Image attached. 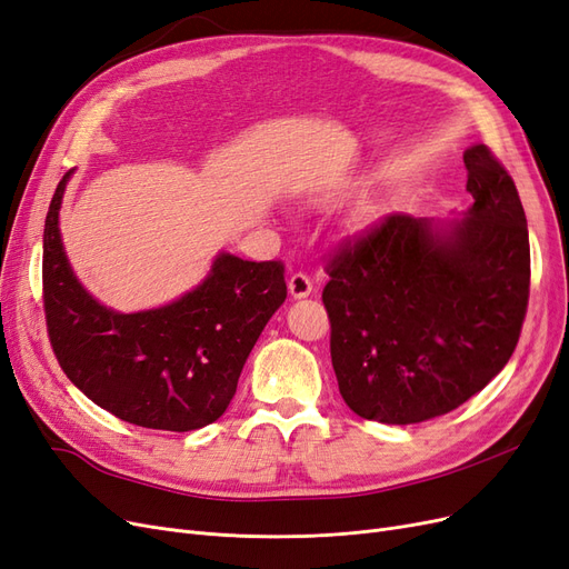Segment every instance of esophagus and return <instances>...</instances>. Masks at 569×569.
<instances>
[{
	"label": "esophagus",
	"mask_w": 569,
	"mask_h": 569,
	"mask_svg": "<svg viewBox=\"0 0 569 569\" xmlns=\"http://www.w3.org/2000/svg\"><path fill=\"white\" fill-rule=\"evenodd\" d=\"M287 284H289V293L293 299H306V297H310V291H312V280L301 270L293 272Z\"/></svg>",
	"instance_id": "obj_1"
}]
</instances>
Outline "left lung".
I'll return each mask as SVG.
<instances>
[{
	"instance_id": "obj_1",
	"label": "left lung",
	"mask_w": 569,
	"mask_h": 569,
	"mask_svg": "<svg viewBox=\"0 0 569 569\" xmlns=\"http://www.w3.org/2000/svg\"><path fill=\"white\" fill-rule=\"evenodd\" d=\"M473 207L445 228L388 213L325 270L331 365L358 417L419 423L457 409L511 360L530 301L518 188L487 146L463 152Z\"/></svg>"
}]
</instances>
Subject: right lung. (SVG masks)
I'll use <instances>...</instances> for the list:
<instances>
[{
    "label": "right lung",
    "instance_id": "1",
    "mask_svg": "<svg viewBox=\"0 0 569 569\" xmlns=\"http://www.w3.org/2000/svg\"><path fill=\"white\" fill-rule=\"evenodd\" d=\"M70 173L44 221L42 299L58 365L91 402L133 426L186 433L217 421L287 299L284 263L221 253L209 278L179 301L114 312L89 297L66 259L58 209Z\"/></svg>",
    "mask_w": 569,
    "mask_h": 569
}]
</instances>
